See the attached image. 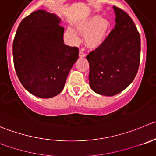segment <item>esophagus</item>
<instances>
[{
  "label": "esophagus",
  "instance_id": "1",
  "mask_svg": "<svg viewBox=\"0 0 156 156\" xmlns=\"http://www.w3.org/2000/svg\"><path fill=\"white\" fill-rule=\"evenodd\" d=\"M79 55L80 58H84V57H85V54H84L81 50L79 51V55Z\"/></svg>",
  "mask_w": 156,
  "mask_h": 156
}]
</instances>
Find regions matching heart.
<instances>
[{
	"label": "heart",
	"instance_id": "1",
	"mask_svg": "<svg viewBox=\"0 0 156 156\" xmlns=\"http://www.w3.org/2000/svg\"><path fill=\"white\" fill-rule=\"evenodd\" d=\"M76 28L80 33L84 35V41L86 46L95 50L105 43L110 35L112 23L107 18H102L99 15H92L79 21ZM67 33L74 40L77 39L76 33L72 28L68 29Z\"/></svg>",
	"mask_w": 156,
	"mask_h": 156
}]
</instances>
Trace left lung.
Wrapping results in <instances>:
<instances>
[{
    "label": "left lung",
    "instance_id": "obj_1",
    "mask_svg": "<svg viewBox=\"0 0 156 156\" xmlns=\"http://www.w3.org/2000/svg\"><path fill=\"white\" fill-rule=\"evenodd\" d=\"M116 25L105 43L87 55L90 88L101 95L113 96L135 78L140 62V33L130 16L113 7Z\"/></svg>",
    "mask_w": 156,
    "mask_h": 156
}]
</instances>
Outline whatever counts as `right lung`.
<instances>
[{
	"mask_svg": "<svg viewBox=\"0 0 156 156\" xmlns=\"http://www.w3.org/2000/svg\"><path fill=\"white\" fill-rule=\"evenodd\" d=\"M60 23L56 14L36 10L21 21L13 40L18 78L26 90L38 98L58 95L78 58V48L64 44Z\"/></svg>",
	"mask_w": 156,
	"mask_h": 156,
	"instance_id": "1",
	"label": "right lung"
}]
</instances>
